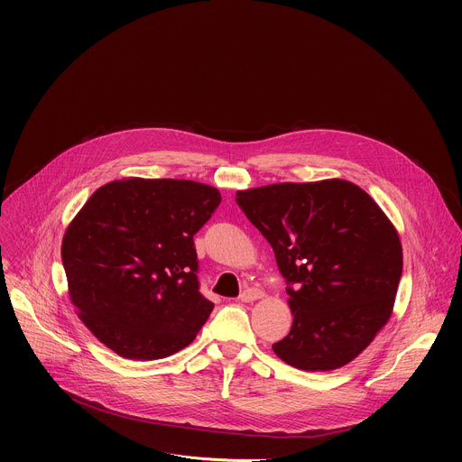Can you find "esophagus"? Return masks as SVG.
<instances>
[{
  "label": "esophagus",
  "mask_w": 462,
  "mask_h": 462,
  "mask_svg": "<svg viewBox=\"0 0 462 462\" xmlns=\"http://www.w3.org/2000/svg\"><path fill=\"white\" fill-rule=\"evenodd\" d=\"M261 296H263V292H261L259 289H246V291H243V292H241L239 300H241V301H245V303H250V301L259 300Z\"/></svg>",
  "instance_id": "1"
}]
</instances>
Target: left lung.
Masks as SVG:
<instances>
[{
	"mask_svg": "<svg viewBox=\"0 0 462 462\" xmlns=\"http://www.w3.org/2000/svg\"><path fill=\"white\" fill-rule=\"evenodd\" d=\"M287 282L291 333L273 346L289 365L331 371L356 358L391 316L402 245L380 207L342 179L236 193Z\"/></svg>",
	"mask_w": 462,
	"mask_h": 462,
	"instance_id": "8db88e82",
	"label": "left lung"
}]
</instances>
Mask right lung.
Masks as SVG:
<instances>
[{
  "label": "right lung",
  "instance_id": "right-lung-1",
  "mask_svg": "<svg viewBox=\"0 0 462 462\" xmlns=\"http://www.w3.org/2000/svg\"><path fill=\"white\" fill-rule=\"evenodd\" d=\"M219 189L184 179H125L98 188L61 241L80 319L111 351L159 360L189 346L214 303L199 291L193 236Z\"/></svg>",
  "mask_w": 462,
  "mask_h": 462
}]
</instances>
